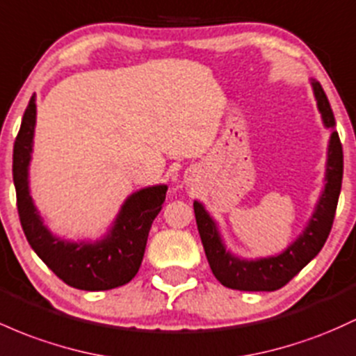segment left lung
Masks as SVG:
<instances>
[{"mask_svg": "<svg viewBox=\"0 0 356 356\" xmlns=\"http://www.w3.org/2000/svg\"><path fill=\"white\" fill-rule=\"evenodd\" d=\"M311 84L324 127L331 128L333 134H331L330 145H327L326 177H324L326 184H324L321 197H319L314 213H312L302 235H299L298 240L291 247H287V250H284L280 255L257 260L238 259L225 248L216 222L209 216L204 206L194 201V214H196L199 236H201L202 247H204L206 257H208L209 267L214 277L225 287L252 292L277 291V289L286 286L292 277L298 275L321 252L324 243H326L331 226H333L334 213H337L339 191H341L343 148L338 131H334L337 121H334L330 101H327L318 81L312 79Z\"/></svg>", "mask_w": 356, "mask_h": 356, "instance_id": "1", "label": "left lung"}]
</instances>
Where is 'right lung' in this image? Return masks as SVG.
Returning a JSON list of instances; mask_svg holds the SVG:
<instances>
[{
    "mask_svg": "<svg viewBox=\"0 0 356 356\" xmlns=\"http://www.w3.org/2000/svg\"><path fill=\"white\" fill-rule=\"evenodd\" d=\"M37 106L35 95L23 115L13 147V182L18 216L30 247L60 280L81 291H108L130 282L142 265L150 226L165 201L167 186L136 191L121 206L111 232L103 240H60L47 229L29 189Z\"/></svg>",
    "mask_w": 356,
    "mask_h": 356,
    "instance_id": "1",
    "label": "right lung"
}]
</instances>
